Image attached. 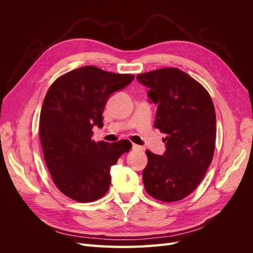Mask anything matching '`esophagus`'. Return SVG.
<instances>
[{"mask_svg":"<svg viewBox=\"0 0 253 253\" xmlns=\"http://www.w3.org/2000/svg\"><path fill=\"white\" fill-rule=\"evenodd\" d=\"M133 150L135 152H142L143 148L140 147V145H138V144H133Z\"/></svg>","mask_w":253,"mask_h":253,"instance_id":"esophagus-1","label":"esophagus"}]
</instances>
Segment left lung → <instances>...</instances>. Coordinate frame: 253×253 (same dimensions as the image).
Instances as JSON below:
<instances>
[{
  "label": "left lung",
  "mask_w": 253,
  "mask_h": 253,
  "mask_svg": "<svg viewBox=\"0 0 253 253\" xmlns=\"http://www.w3.org/2000/svg\"><path fill=\"white\" fill-rule=\"evenodd\" d=\"M136 78L149 87V101L157 104L154 126L167 134L163 155L145 151V191L162 202L180 201L200 185L212 162L216 138L212 99L178 68H162Z\"/></svg>",
  "instance_id": "1"
}]
</instances>
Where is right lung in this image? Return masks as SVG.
<instances>
[{"label":"right lung","instance_id":"1","mask_svg":"<svg viewBox=\"0 0 253 253\" xmlns=\"http://www.w3.org/2000/svg\"><path fill=\"white\" fill-rule=\"evenodd\" d=\"M133 75L83 66L61 76L44 98L40 140L52 180L64 195L94 202L109 191L111 167L132 149L131 142L91 140L102 127V112L115 91L127 86Z\"/></svg>","mask_w":253,"mask_h":253}]
</instances>
